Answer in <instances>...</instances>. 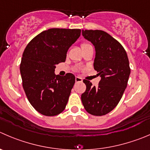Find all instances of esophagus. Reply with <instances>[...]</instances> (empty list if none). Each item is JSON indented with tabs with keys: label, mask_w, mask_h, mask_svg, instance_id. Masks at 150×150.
Instances as JSON below:
<instances>
[{
	"label": "esophagus",
	"mask_w": 150,
	"mask_h": 150,
	"mask_svg": "<svg viewBox=\"0 0 150 150\" xmlns=\"http://www.w3.org/2000/svg\"><path fill=\"white\" fill-rule=\"evenodd\" d=\"M82 81V78H80V77H75V81H76V82H81Z\"/></svg>",
	"instance_id": "esophagus-1"
}]
</instances>
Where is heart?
Returning <instances> with one entry per match:
<instances>
[{"label":"heart","instance_id":"1","mask_svg":"<svg viewBox=\"0 0 150 150\" xmlns=\"http://www.w3.org/2000/svg\"><path fill=\"white\" fill-rule=\"evenodd\" d=\"M88 45V44H83L82 47H83V46H85V45Z\"/></svg>","mask_w":150,"mask_h":150}]
</instances>
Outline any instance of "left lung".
<instances>
[{
	"instance_id": "1",
	"label": "left lung",
	"mask_w": 150,
	"mask_h": 150,
	"mask_svg": "<svg viewBox=\"0 0 150 150\" xmlns=\"http://www.w3.org/2000/svg\"><path fill=\"white\" fill-rule=\"evenodd\" d=\"M84 39L95 49L94 69L100 75L98 86H86L81 101L88 114L103 116L111 111L121 100L130 74L128 57L124 47L110 34L101 30H82Z\"/></svg>"
}]
</instances>
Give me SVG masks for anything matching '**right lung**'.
<instances>
[{
    "instance_id": "obj_1",
    "label": "right lung",
    "mask_w": 150,
    "mask_h": 150,
    "mask_svg": "<svg viewBox=\"0 0 150 150\" xmlns=\"http://www.w3.org/2000/svg\"><path fill=\"white\" fill-rule=\"evenodd\" d=\"M80 29L50 28L36 36L25 49L20 71L29 103L47 117L61 114L66 108L75 75H56L55 69L64 62L67 53L81 36Z\"/></svg>"
}]
</instances>
